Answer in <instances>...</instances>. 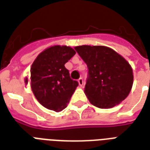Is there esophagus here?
I'll use <instances>...</instances> for the list:
<instances>
[{
    "label": "esophagus",
    "instance_id": "obj_1",
    "mask_svg": "<svg viewBox=\"0 0 150 150\" xmlns=\"http://www.w3.org/2000/svg\"><path fill=\"white\" fill-rule=\"evenodd\" d=\"M78 82H79L80 86H83V79H82V78H80L78 80Z\"/></svg>",
    "mask_w": 150,
    "mask_h": 150
}]
</instances>
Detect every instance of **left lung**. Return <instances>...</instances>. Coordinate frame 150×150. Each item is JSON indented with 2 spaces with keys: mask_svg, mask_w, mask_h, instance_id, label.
<instances>
[{
  "mask_svg": "<svg viewBox=\"0 0 150 150\" xmlns=\"http://www.w3.org/2000/svg\"><path fill=\"white\" fill-rule=\"evenodd\" d=\"M75 49L89 69L84 92L92 104L108 109L128 96L134 76L123 57L105 46L82 45Z\"/></svg>",
  "mask_w": 150,
  "mask_h": 150,
  "instance_id": "1",
  "label": "left lung"
}]
</instances>
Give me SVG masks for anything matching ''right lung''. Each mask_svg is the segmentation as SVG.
I'll return each mask as SVG.
<instances>
[{
    "instance_id": "right-lung-1",
    "label": "right lung",
    "mask_w": 150,
    "mask_h": 150,
    "mask_svg": "<svg viewBox=\"0 0 150 150\" xmlns=\"http://www.w3.org/2000/svg\"><path fill=\"white\" fill-rule=\"evenodd\" d=\"M75 54L70 47L52 46L41 52L32 64L29 80L26 77L25 82L27 85L29 81L35 97L46 108L61 111L79 86L64 67Z\"/></svg>"
}]
</instances>
